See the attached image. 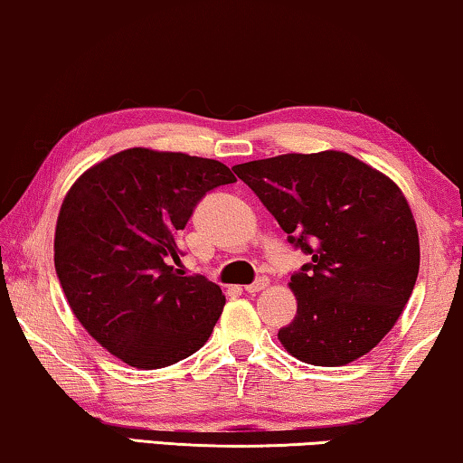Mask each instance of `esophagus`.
<instances>
[{"label":"esophagus","instance_id":"obj_1","mask_svg":"<svg viewBox=\"0 0 463 463\" xmlns=\"http://www.w3.org/2000/svg\"><path fill=\"white\" fill-rule=\"evenodd\" d=\"M266 288H269V279L262 277V279H258V281H253L251 285H247L245 291L247 294H258V291H262Z\"/></svg>","mask_w":463,"mask_h":463}]
</instances>
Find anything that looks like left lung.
<instances>
[{
	"label": "left lung",
	"mask_w": 463,
	"mask_h": 463,
	"mask_svg": "<svg viewBox=\"0 0 463 463\" xmlns=\"http://www.w3.org/2000/svg\"><path fill=\"white\" fill-rule=\"evenodd\" d=\"M289 243L310 253L291 275L298 312L283 348L317 367L348 364L383 340L411 298L420 237L405 194L342 151L288 153L234 165Z\"/></svg>",
	"instance_id": "8db88e82"
}]
</instances>
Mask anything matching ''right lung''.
Returning <instances> with one entry per match:
<instances>
[{
  "label": "right lung",
  "mask_w": 463,
  "mask_h": 463,
  "mask_svg": "<svg viewBox=\"0 0 463 463\" xmlns=\"http://www.w3.org/2000/svg\"><path fill=\"white\" fill-rule=\"evenodd\" d=\"M234 175L213 159L128 148L69 188L54 266L83 329L136 369L174 364L203 346L226 298L205 277H182L180 231L201 197Z\"/></svg>",
  "instance_id": "1"
}]
</instances>
